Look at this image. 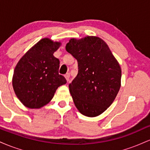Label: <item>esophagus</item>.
<instances>
[{
	"mask_svg": "<svg viewBox=\"0 0 150 150\" xmlns=\"http://www.w3.org/2000/svg\"><path fill=\"white\" fill-rule=\"evenodd\" d=\"M70 73H66L65 75V79H66V80L68 81H69V80H70Z\"/></svg>",
	"mask_w": 150,
	"mask_h": 150,
	"instance_id": "34e87169",
	"label": "esophagus"
}]
</instances>
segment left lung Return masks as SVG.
I'll list each match as a JSON object with an SVG mask.
<instances>
[{"mask_svg": "<svg viewBox=\"0 0 150 150\" xmlns=\"http://www.w3.org/2000/svg\"><path fill=\"white\" fill-rule=\"evenodd\" d=\"M65 49L78 63V73L69 85L74 104L84 116H99L111 106L120 89L119 63L106 43L97 37L71 39Z\"/></svg>", "mask_w": 150, "mask_h": 150, "instance_id": "obj_1", "label": "left lung"}]
</instances>
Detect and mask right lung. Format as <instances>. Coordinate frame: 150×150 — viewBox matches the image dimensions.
<instances>
[{"mask_svg":"<svg viewBox=\"0 0 150 150\" xmlns=\"http://www.w3.org/2000/svg\"><path fill=\"white\" fill-rule=\"evenodd\" d=\"M61 42L41 39L17 64L13 77L15 94L26 107L40 108L52 99L58 87L67 82L59 75L60 61L53 56Z\"/></svg>","mask_w":150,"mask_h":150,"instance_id":"add662e5","label":"right lung"}]
</instances>
